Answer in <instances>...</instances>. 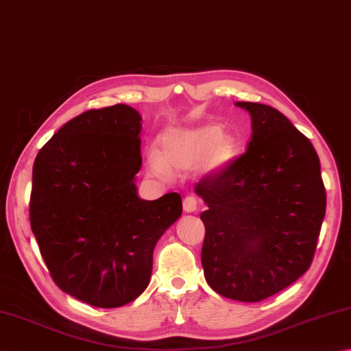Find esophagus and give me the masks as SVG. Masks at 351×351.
Listing matches in <instances>:
<instances>
[{
	"label": "esophagus",
	"instance_id": "esophagus-1",
	"mask_svg": "<svg viewBox=\"0 0 351 351\" xmlns=\"http://www.w3.org/2000/svg\"><path fill=\"white\" fill-rule=\"evenodd\" d=\"M199 206H200V202L197 197H194V195H186L185 200H183V210L186 213L197 211Z\"/></svg>",
	"mask_w": 351,
	"mask_h": 351
}]
</instances>
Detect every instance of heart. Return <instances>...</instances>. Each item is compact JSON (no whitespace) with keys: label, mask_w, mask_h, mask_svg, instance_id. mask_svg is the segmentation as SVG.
I'll use <instances>...</instances> for the list:
<instances>
[{"label":"heart","mask_w":351,"mask_h":351,"mask_svg":"<svg viewBox=\"0 0 351 351\" xmlns=\"http://www.w3.org/2000/svg\"><path fill=\"white\" fill-rule=\"evenodd\" d=\"M162 154H149L154 174L166 177L168 166L176 169H191L205 158V168L217 171L225 168L237 156V141L223 135L222 126L208 123L188 129H172L163 135Z\"/></svg>","instance_id":"1"}]
</instances>
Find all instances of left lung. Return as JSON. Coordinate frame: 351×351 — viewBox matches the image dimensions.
Instances as JSON below:
<instances>
[{
  "label": "left lung",
  "mask_w": 351,
  "mask_h": 351,
  "mask_svg": "<svg viewBox=\"0 0 351 351\" xmlns=\"http://www.w3.org/2000/svg\"><path fill=\"white\" fill-rule=\"evenodd\" d=\"M251 115L247 152L206 174L202 265L214 291L259 302L310 268L327 206L311 141L278 109L239 101Z\"/></svg>",
  "instance_id": "8db88e82"
}]
</instances>
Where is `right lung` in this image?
<instances>
[{"label": "right lung", "mask_w": 351, "mask_h": 351, "mask_svg": "<svg viewBox=\"0 0 351 351\" xmlns=\"http://www.w3.org/2000/svg\"><path fill=\"white\" fill-rule=\"evenodd\" d=\"M141 117L131 106L89 109L35 158L29 217L55 284L83 302L115 308L149 284L154 247L180 217L182 197L137 195Z\"/></svg>", "instance_id": "right-lung-1"}]
</instances>
